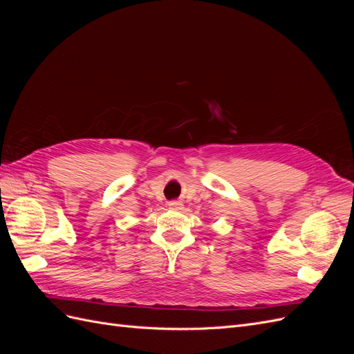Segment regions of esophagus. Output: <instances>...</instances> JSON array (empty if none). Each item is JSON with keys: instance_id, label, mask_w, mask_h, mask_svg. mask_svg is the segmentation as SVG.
Segmentation results:
<instances>
[{"instance_id": "obj_1", "label": "esophagus", "mask_w": 354, "mask_h": 354, "mask_svg": "<svg viewBox=\"0 0 354 354\" xmlns=\"http://www.w3.org/2000/svg\"><path fill=\"white\" fill-rule=\"evenodd\" d=\"M169 208H173V209H181V208H183V203L177 202V201H173V202H169Z\"/></svg>"}]
</instances>
